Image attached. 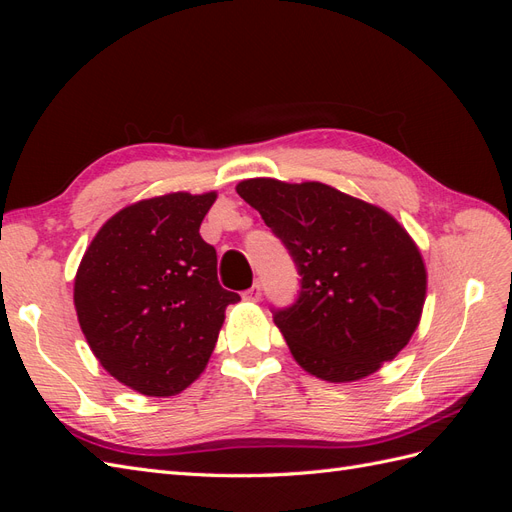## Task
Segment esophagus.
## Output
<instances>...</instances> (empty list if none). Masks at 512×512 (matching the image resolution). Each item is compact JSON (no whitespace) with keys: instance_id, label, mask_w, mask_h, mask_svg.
Wrapping results in <instances>:
<instances>
[{"instance_id":"1","label":"esophagus","mask_w":512,"mask_h":512,"mask_svg":"<svg viewBox=\"0 0 512 512\" xmlns=\"http://www.w3.org/2000/svg\"><path fill=\"white\" fill-rule=\"evenodd\" d=\"M260 294H262V286H260V282H254L250 288L243 292V299L245 301H258Z\"/></svg>"}]
</instances>
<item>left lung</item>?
I'll return each mask as SVG.
<instances>
[{"label":"left lung","mask_w":512,"mask_h":512,"mask_svg":"<svg viewBox=\"0 0 512 512\" xmlns=\"http://www.w3.org/2000/svg\"><path fill=\"white\" fill-rule=\"evenodd\" d=\"M237 194L299 269L297 303L277 309L273 320L305 371L354 382L408 346L423 314L427 269L389 211L320 181L245 179Z\"/></svg>","instance_id":"8db88e82"}]
</instances>
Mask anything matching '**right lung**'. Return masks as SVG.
<instances>
[{
    "mask_svg": "<svg viewBox=\"0 0 512 512\" xmlns=\"http://www.w3.org/2000/svg\"><path fill=\"white\" fill-rule=\"evenodd\" d=\"M218 194L170 192L106 220L74 277L81 331L100 365L147 397H170L203 374L224 312L239 301L218 282L200 237Z\"/></svg>",
    "mask_w": 512,
    "mask_h": 512,
    "instance_id": "add662e5",
    "label": "right lung"
}]
</instances>
